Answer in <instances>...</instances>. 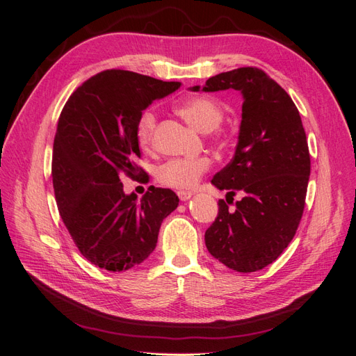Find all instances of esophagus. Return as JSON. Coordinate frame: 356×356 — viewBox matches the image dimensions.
I'll use <instances>...</instances> for the list:
<instances>
[{
  "label": "esophagus",
  "mask_w": 356,
  "mask_h": 356,
  "mask_svg": "<svg viewBox=\"0 0 356 356\" xmlns=\"http://www.w3.org/2000/svg\"><path fill=\"white\" fill-rule=\"evenodd\" d=\"M191 196H193V193H191V191H184V190L178 191V197H179V200H182V202L188 200Z\"/></svg>",
  "instance_id": "esophagus-1"
}]
</instances>
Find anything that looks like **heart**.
I'll return each mask as SVG.
<instances>
[{
    "label": "heart",
    "mask_w": 356,
    "mask_h": 356,
    "mask_svg": "<svg viewBox=\"0 0 356 356\" xmlns=\"http://www.w3.org/2000/svg\"><path fill=\"white\" fill-rule=\"evenodd\" d=\"M177 113L199 132L217 131L224 118L222 106L209 96H190L177 106ZM157 118L152 110L144 111L136 123V139L141 147H152ZM217 135H220L217 132ZM209 157H178L165 161L157 170V181L170 188L195 187L204 172L209 170Z\"/></svg>",
    "instance_id": "1"
}]
</instances>
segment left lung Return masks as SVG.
Masks as SVG:
<instances>
[{
  "label": "left lung",
  "instance_id": "left-lung-1",
  "mask_svg": "<svg viewBox=\"0 0 356 356\" xmlns=\"http://www.w3.org/2000/svg\"><path fill=\"white\" fill-rule=\"evenodd\" d=\"M227 89L243 96L239 141L230 163L212 179L227 197L218 200L204 243L222 264L251 273L272 264L294 238L305 211L310 154L296 104L263 70L221 72L202 90ZM238 191L244 197L229 210Z\"/></svg>",
  "mask_w": 356,
  "mask_h": 356
}]
</instances>
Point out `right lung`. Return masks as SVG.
Wrapping results in <instances>:
<instances>
[{
    "label": "right lung",
    "instance_id": "right-lung-1",
    "mask_svg": "<svg viewBox=\"0 0 356 356\" xmlns=\"http://www.w3.org/2000/svg\"><path fill=\"white\" fill-rule=\"evenodd\" d=\"M181 86L124 70L93 75L60 113L51 177L63 224L81 255L110 272L129 270L154 251L161 221L178 207L169 188L138 199L120 178L147 175L136 165L139 115Z\"/></svg>",
    "mask_w": 356,
    "mask_h": 356
}]
</instances>
